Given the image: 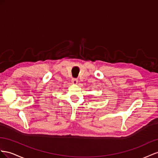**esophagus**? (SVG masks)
<instances>
[{
    "label": "esophagus",
    "instance_id": "34e87169",
    "mask_svg": "<svg viewBox=\"0 0 158 158\" xmlns=\"http://www.w3.org/2000/svg\"><path fill=\"white\" fill-rule=\"evenodd\" d=\"M71 82H72V83L74 84V85H77V83H78V80L77 79H75V78H73V79H72V80H71Z\"/></svg>",
    "mask_w": 158,
    "mask_h": 158
}]
</instances>
